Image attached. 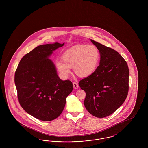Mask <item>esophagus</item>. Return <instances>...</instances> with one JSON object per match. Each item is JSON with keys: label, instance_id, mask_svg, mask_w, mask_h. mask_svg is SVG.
<instances>
[{"label": "esophagus", "instance_id": "34e87169", "mask_svg": "<svg viewBox=\"0 0 148 148\" xmlns=\"http://www.w3.org/2000/svg\"><path fill=\"white\" fill-rule=\"evenodd\" d=\"M73 87H74V89H77L79 88V85L77 84V83H75V82H73Z\"/></svg>", "mask_w": 148, "mask_h": 148}]
</instances>
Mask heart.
<instances>
[{
	"label": "heart",
	"mask_w": 148,
	"mask_h": 148,
	"mask_svg": "<svg viewBox=\"0 0 148 148\" xmlns=\"http://www.w3.org/2000/svg\"><path fill=\"white\" fill-rule=\"evenodd\" d=\"M100 58L98 49L92 45H78L65 51L62 59L56 62V69L63 77L71 74V68L79 77H86L97 69Z\"/></svg>",
	"instance_id": "heart-1"
}]
</instances>
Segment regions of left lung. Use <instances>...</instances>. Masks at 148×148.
I'll return each instance as SVG.
<instances>
[{
  "instance_id": "obj_1",
  "label": "left lung",
  "mask_w": 148,
  "mask_h": 148,
  "mask_svg": "<svg viewBox=\"0 0 148 148\" xmlns=\"http://www.w3.org/2000/svg\"><path fill=\"white\" fill-rule=\"evenodd\" d=\"M100 54L95 71L79 82L84 90V106L92 115L104 118L121 106L129 91V71L126 61L111 48L90 40Z\"/></svg>"
}]
</instances>
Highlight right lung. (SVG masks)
I'll return each mask as SVG.
<instances>
[{
    "mask_svg": "<svg viewBox=\"0 0 148 148\" xmlns=\"http://www.w3.org/2000/svg\"><path fill=\"white\" fill-rule=\"evenodd\" d=\"M64 44L56 42L38 46L21 58L15 73L18 98L23 109L42 121L56 119L62 113L66 98L73 89L69 80H62L49 59Z\"/></svg>",
    "mask_w": 148,
    "mask_h": 148,
    "instance_id": "obj_1",
    "label": "right lung"
}]
</instances>
